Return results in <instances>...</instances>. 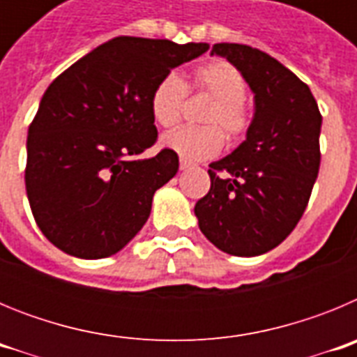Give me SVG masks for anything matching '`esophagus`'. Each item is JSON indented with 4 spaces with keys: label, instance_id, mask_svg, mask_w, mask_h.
I'll list each match as a JSON object with an SVG mask.
<instances>
[{
    "label": "esophagus",
    "instance_id": "1",
    "mask_svg": "<svg viewBox=\"0 0 357 357\" xmlns=\"http://www.w3.org/2000/svg\"><path fill=\"white\" fill-rule=\"evenodd\" d=\"M189 168H193V162H189V160H185V159H181L182 172H185V169H189Z\"/></svg>",
    "mask_w": 357,
    "mask_h": 357
}]
</instances>
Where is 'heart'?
Returning a JSON list of instances; mask_svg holds the SVG:
<instances>
[{
  "label": "heart",
  "instance_id": "obj_1",
  "mask_svg": "<svg viewBox=\"0 0 357 357\" xmlns=\"http://www.w3.org/2000/svg\"><path fill=\"white\" fill-rule=\"evenodd\" d=\"M193 85L198 93L207 94L214 102L202 123L209 127H182L162 137V146L188 160L211 159L223 148V132L236 141L250 127V110L245 103L247 82L236 66L225 61L209 62L195 71ZM188 87L176 73H168L159 80L150 96V112L153 121L162 128L178 123L184 109Z\"/></svg>",
  "mask_w": 357,
  "mask_h": 357
}]
</instances>
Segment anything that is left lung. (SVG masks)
Segmentation results:
<instances>
[{
	"label": "left lung",
	"mask_w": 357,
	"mask_h": 357,
	"mask_svg": "<svg viewBox=\"0 0 357 357\" xmlns=\"http://www.w3.org/2000/svg\"><path fill=\"white\" fill-rule=\"evenodd\" d=\"M211 55L239 69L255 109L245 141L209 164L211 189L195 214L214 247L254 257L284 241L304 214L320 168L321 116L307 85L268 53L220 43Z\"/></svg>",
	"instance_id": "left-lung-1"
}]
</instances>
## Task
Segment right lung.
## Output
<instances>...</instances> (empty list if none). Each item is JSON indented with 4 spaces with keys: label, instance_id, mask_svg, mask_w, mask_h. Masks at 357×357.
<instances>
[{
    "label": "right lung",
    "instance_id": "right-lung-1",
    "mask_svg": "<svg viewBox=\"0 0 357 357\" xmlns=\"http://www.w3.org/2000/svg\"><path fill=\"white\" fill-rule=\"evenodd\" d=\"M207 43L116 37L52 82L26 139V195L43 234L80 259L114 255L143 229L178 155L155 143L150 112L155 85Z\"/></svg>",
    "mask_w": 357,
    "mask_h": 357
}]
</instances>
